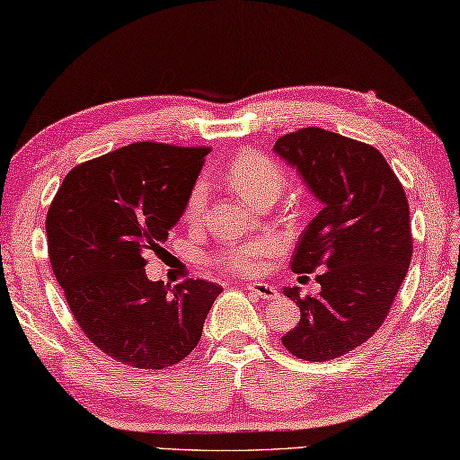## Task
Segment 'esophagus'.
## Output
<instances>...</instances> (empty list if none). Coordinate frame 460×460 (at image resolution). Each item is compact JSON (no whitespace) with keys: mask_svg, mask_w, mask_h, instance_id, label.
I'll return each instance as SVG.
<instances>
[{"mask_svg":"<svg viewBox=\"0 0 460 460\" xmlns=\"http://www.w3.org/2000/svg\"><path fill=\"white\" fill-rule=\"evenodd\" d=\"M246 289L254 293V296L261 297V299H277V297H279V291H277V288H273V285H269V283H262V281L248 283Z\"/></svg>","mask_w":460,"mask_h":460,"instance_id":"1","label":"esophagus"}]
</instances>
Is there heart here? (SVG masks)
Masks as SVG:
<instances>
[{"mask_svg":"<svg viewBox=\"0 0 460 460\" xmlns=\"http://www.w3.org/2000/svg\"><path fill=\"white\" fill-rule=\"evenodd\" d=\"M285 169L273 156L257 148L238 153L224 169V181L240 198L262 206L275 201L285 187ZM208 206V185L198 181L191 187L183 206V222L195 226L201 222ZM275 252V243L270 238L251 240L244 244H232L216 252L214 262L232 275H257L265 267V259Z\"/></svg>","mask_w":460,"mask_h":460,"instance_id":"obj_1","label":"heart"}]
</instances>
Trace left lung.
<instances>
[{
  "instance_id": "1",
  "label": "left lung",
  "mask_w": 460,
  "mask_h": 460,
  "mask_svg": "<svg viewBox=\"0 0 460 460\" xmlns=\"http://www.w3.org/2000/svg\"><path fill=\"white\" fill-rule=\"evenodd\" d=\"M275 153L322 201L291 261L293 273L320 270L322 289L305 297L283 289L301 318L281 342L293 357L323 363L367 342L385 322L413 251L408 198L377 148L323 128L285 134Z\"/></svg>"
}]
</instances>
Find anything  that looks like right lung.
Segmentation results:
<instances>
[{
    "instance_id": "obj_1",
    "label": "right lung",
    "mask_w": 460,
    "mask_h": 460,
    "mask_svg": "<svg viewBox=\"0 0 460 460\" xmlns=\"http://www.w3.org/2000/svg\"><path fill=\"white\" fill-rule=\"evenodd\" d=\"M209 146L134 142L81 163L47 214L57 281L89 341L118 363L167 368L198 346L222 288L146 279V252L163 251Z\"/></svg>"
}]
</instances>
